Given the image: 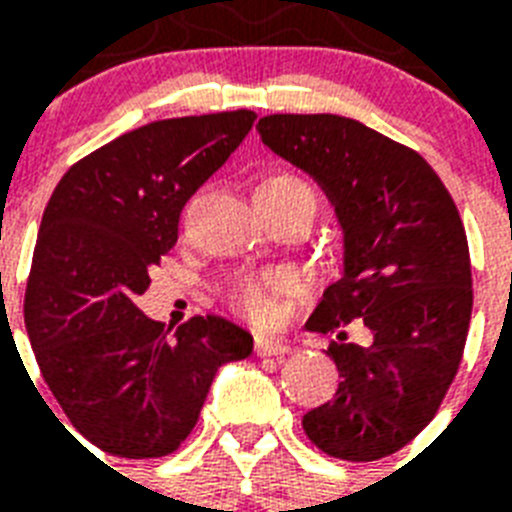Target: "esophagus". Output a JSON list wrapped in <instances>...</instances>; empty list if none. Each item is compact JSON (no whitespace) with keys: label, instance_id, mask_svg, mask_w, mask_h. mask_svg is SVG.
I'll list each match as a JSON object with an SVG mask.
<instances>
[{"label":"esophagus","instance_id":"34e87169","mask_svg":"<svg viewBox=\"0 0 512 512\" xmlns=\"http://www.w3.org/2000/svg\"><path fill=\"white\" fill-rule=\"evenodd\" d=\"M255 353L257 356H284L289 353V345L276 337H255Z\"/></svg>","mask_w":512,"mask_h":512}]
</instances>
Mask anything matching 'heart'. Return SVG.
<instances>
[{
  "label": "heart",
  "mask_w": 512,
  "mask_h": 512,
  "mask_svg": "<svg viewBox=\"0 0 512 512\" xmlns=\"http://www.w3.org/2000/svg\"><path fill=\"white\" fill-rule=\"evenodd\" d=\"M257 196L263 199H289V196H311L316 199V188L308 180H303L295 172L279 170L265 177ZM292 287V279L287 273L271 271V273H239L228 281L225 287V300L233 311H239L244 319L255 321V324H271L279 313L276 297Z\"/></svg>",
  "instance_id": "b5f03b06"
}]
</instances>
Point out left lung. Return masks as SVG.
<instances>
[{"label":"left lung","mask_w":512,"mask_h":512,"mask_svg":"<svg viewBox=\"0 0 512 512\" xmlns=\"http://www.w3.org/2000/svg\"><path fill=\"white\" fill-rule=\"evenodd\" d=\"M257 132L319 180L345 231L342 279L308 319L337 335L327 353L342 380L303 417L305 436L337 460H382L436 417L460 369L473 311L462 217L414 148L356 119L271 114ZM353 318L373 335L366 349L347 342Z\"/></svg>","instance_id":"8db88e82"}]
</instances>
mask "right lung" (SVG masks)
I'll use <instances>...</instances> for the list:
<instances>
[{
  "mask_svg": "<svg viewBox=\"0 0 512 512\" xmlns=\"http://www.w3.org/2000/svg\"><path fill=\"white\" fill-rule=\"evenodd\" d=\"M255 119L241 108L143 124L79 159L47 201L26 332L63 414L106 454L177 452L217 369L252 353V335L223 316H193L170 337L135 300L175 247L185 201Z\"/></svg>",
  "mask_w": 512,
  "mask_h": 512,
  "instance_id": "add662e5",
  "label": "right lung"
}]
</instances>
